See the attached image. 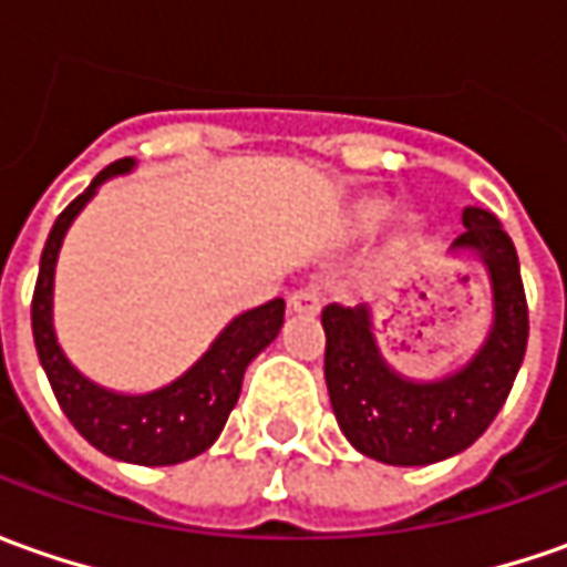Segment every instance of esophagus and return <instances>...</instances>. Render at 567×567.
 Here are the masks:
<instances>
[{"mask_svg":"<svg viewBox=\"0 0 567 567\" xmlns=\"http://www.w3.org/2000/svg\"><path fill=\"white\" fill-rule=\"evenodd\" d=\"M290 309L299 312V316H316L318 309H321V296H318L316 287H302V290H296L290 296Z\"/></svg>","mask_w":567,"mask_h":567,"instance_id":"34e87169","label":"esophagus"}]
</instances>
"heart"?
<instances>
[{
	"label": "heart",
	"instance_id": "heart-1",
	"mask_svg": "<svg viewBox=\"0 0 567 567\" xmlns=\"http://www.w3.org/2000/svg\"><path fill=\"white\" fill-rule=\"evenodd\" d=\"M365 214H369V220H381V217L388 214V205H369Z\"/></svg>",
	"mask_w": 567,
	"mask_h": 567
}]
</instances>
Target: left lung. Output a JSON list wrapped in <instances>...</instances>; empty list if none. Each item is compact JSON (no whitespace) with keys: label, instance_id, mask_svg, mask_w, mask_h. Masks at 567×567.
<instances>
[{"label":"left lung","instance_id":"left-lung-1","mask_svg":"<svg viewBox=\"0 0 567 567\" xmlns=\"http://www.w3.org/2000/svg\"><path fill=\"white\" fill-rule=\"evenodd\" d=\"M451 251L476 255L492 284V328L467 365L445 379L413 381L381 357L365 309L324 306V381L340 432L365 457L425 467L470 447L512 394L527 350V296L512 236L483 207H464Z\"/></svg>","mask_w":567,"mask_h":567}]
</instances>
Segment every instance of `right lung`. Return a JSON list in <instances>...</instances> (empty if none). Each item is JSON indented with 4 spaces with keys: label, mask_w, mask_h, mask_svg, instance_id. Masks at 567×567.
<instances>
[{
    "label": "right lung",
    "mask_w": 567,
    "mask_h": 567,
    "mask_svg": "<svg viewBox=\"0 0 567 567\" xmlns=\"http://www.w3.org/2000/svg\"><path fill=\"white\" fill-rule=\"evenodd\" d=\"M132 169H135L132 157L100 169L97 179L55 217L50 239L40 255V274H37L31 302V328L37 357L53 384L55 401L78 432L106 457H116L125 464H142V467H169V464L198 457L217 442V435L227 425L229 410L239 401L243 375L249 362L277 338L284 324V299H271L258 309L233 318L202 353V360L157 391L120 394L81 375L62 353L53 331L55 258L72 220L81 214V207L94 198L100 183L113 176H125Z\"/></svg>",
    "instance_id": "1"
}]
</instances>
